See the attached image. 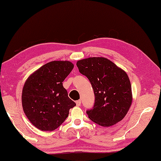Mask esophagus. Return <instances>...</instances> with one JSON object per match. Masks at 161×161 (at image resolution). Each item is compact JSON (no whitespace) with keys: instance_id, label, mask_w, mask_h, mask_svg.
<instances>
[{"instance_id":"esophagus-1","label":"esophagus","mask_w":161,"mask_h":161,"mask_svg":"<svg viewBox=\"0 0 161 161\" xmlns=\"http://www.w3.org/2000/svg\"><path fill=\"white\" fill-rule=\"evenodd\" d=\"M81 100H77V101H76V104H77V106H78V107H80V106L81 105Z\"/></svg>"}]
</instances>
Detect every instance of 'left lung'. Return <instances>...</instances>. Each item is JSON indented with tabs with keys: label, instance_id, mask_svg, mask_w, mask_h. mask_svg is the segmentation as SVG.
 Returning a JSON list of instances; mask_svg holds the SVG:
<instances>
[{
	"label": "left lung",
	"instance_id": "obj_1",
	"mask_svg": "<svg viewBox=\"0 0 161 161\" xmlns=\"http://www.w3.org/2000/svg\"><path fill=\"white\" fill-rule=\"evenodd\" d=\"M77 66L80 73L90 81L94 91V105L86 111L88 118L103 126H110L122 120L132 102L127 74L104 57L80 60Z\"/></svg>",
	"mask_w": 161,
	"mask_h": 161
}]
</instances>
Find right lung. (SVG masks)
Masks as SVG:
<instances>
[{
  "instance_id": "add662e5",
  "label": "right lung",
  "mask_w": 161,
  "mask_h": 161,
  "mask_svg": "<svg viewBox=\"0 0 161 161\" xmlns=\"http://www.w3.org/2000/svg\"><path fill=\"white\" fill-rule=\"evenodd\" d=\"M73 67L68 61H51L30 75L24 84V113L42 131H51L59 127L66 120L70 109L76 106L62 84Z\"/></svg>"
}]
</instances>
